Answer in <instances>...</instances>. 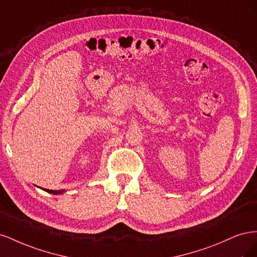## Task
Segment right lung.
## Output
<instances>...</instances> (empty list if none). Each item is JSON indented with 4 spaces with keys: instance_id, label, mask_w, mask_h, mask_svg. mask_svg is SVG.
<instances>
[{
    "instance_id": "1",
    "label": "right lung",
    "mask_w": 257,
    "mask_h": 257,
    "mask_svg": "<svg viewBox=\"0 0 257 257\" xmlns=\"http://www.w3.org/2000/svg\"><path fill=\"white\" fill-rule=\"evenodd\" d=\"M42 190H44V191H46V192H48V193H50V194H54V195H58V194H62V193L65 192V190H59V191H56V190H47V189H42Z\"/></svg>"
}]
</instances>
